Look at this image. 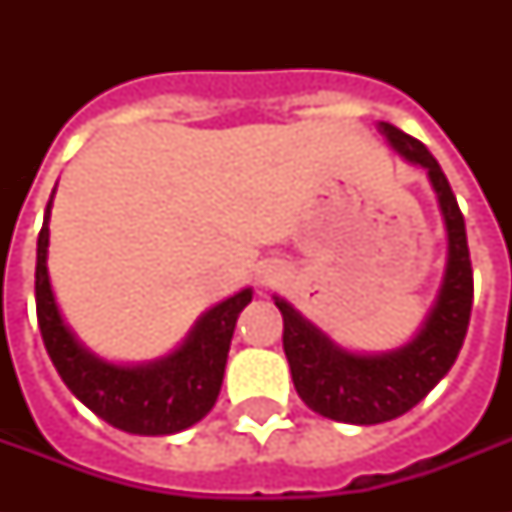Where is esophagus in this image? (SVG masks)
<instances>
[{
	"label": "esophagus",
	"mask_w": 512,
	"mask_h": 512,
	"mask_svg": "<svg viewBox=\"0 0 512 512\" xmlns=\"http://www.w3.org/2000/svg\"><path fill=\"white\" fill-rule=\"evenodd\" d=\"M276 276H279V271H276V268H265V271L257 276V281H260L263 287H268V284H273V281H276Z\"/></svg>",
	"instance_id": "1"
}]
</instances>
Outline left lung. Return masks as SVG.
I'll return each mask as SVG.
<instances>
[{
    "instance_id": "obj_1",
    "label": "left lung",
    "mask_w": 512,
    "mask_h": 512,
    "mask_svg": "<svg viewBox=\"0 0 512 512\" xmlns=\"http://www.w3.org/2000/svg\"><path fill=\"white\" fill-rule=\"evenodd\" d=\"M377 130L404 162L417 164L428 172L444 217V279L417 335L401 348L358 353L342 348L289 300L273 295V303L284 316V353L297 396L321 417L348 425L396 420L420 404L457 361L473 308V268L465 217L457 207L444 170L412 135L388 122L377 124Z\"/></svg>"
}]
</instances>
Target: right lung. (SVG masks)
Returning a JSON list of instances; mask_svg holds the SVG:
<instances>
[{
    "label": "right lung",
    "mask_w": 512,
    "mask_h": 512,
    "mask_svg": "<svg viewBox=\"0 0 512 512\" xmlns=\"http://www.w3.org/2000/svg\"><path fill=\"white\" fill-rule=\"evenodd\" d=\"M55 196V188H52ZM52 196L36 241V319L60 380L108 425L135 436H172L207 417L223 385L239 313L252 303L244 287L199 316L172 353L140 364H116L92 353L58 308L47 271Z\"/></svg>",
    "instance_id": "add662e5"
}]
</instances>
